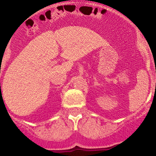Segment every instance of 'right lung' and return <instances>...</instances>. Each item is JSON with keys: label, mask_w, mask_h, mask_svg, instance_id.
<instances>
[{"label": "right lung", "mask_w": 156, "mask_h": 156, "mask_svg": "<svg viewBox=\"0 0 156 156\" xmlns=\"http://www.w3.org/2000/svg\"><path fill=\"white\" fill-rule=\"evenodd\" d=\"M0 84H1V83H0Z\"/></svg>", "instance_id": "1"}]
</instances>
